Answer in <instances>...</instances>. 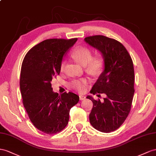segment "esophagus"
<instances>
[{"mask_svg":"<svg viewBox=\"0 0 156 156\" xmlns=\"http://www.w3.org/2000/svg\"><path fill=\"white\" fill-rule=\"evenodd\" d=\"M79 97H80V100H84V99H86V97L84 96V95H79Z\"/></svg>","mask_w":156,"mask_h":156,"instance_id":"34e87169","label":"esophagus"}]
</instances>
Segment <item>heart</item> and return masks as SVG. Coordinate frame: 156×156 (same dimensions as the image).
<instances>
[{
	"label": "heart",
	"mask_w": 156,
	"mask_h": 156,
	"mask_svg": "<svg viewBox=\"0 0 156 156\" xmlns=\"http://www.w3.org/2000/svg\"><path fill=\"white\" fill-rule=\"evenodd\" d=\"M71 57L74 61L80 64L82 66H86V70L92 74H98L102 70L104 66L105 60L101 53H97L92 56L90 48L85 46H78L72 51ZM65 69V62H62L61 70ZM86 80L82 78L76 80L72 82V85L74 89L79 91H83L86 84Z\"/></svg>",
	"instance_id": "b5f03b06"
}]
</instances>
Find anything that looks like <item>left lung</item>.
Instances as JSON below:
<instances>
[{"mask_svg": "<svg viewBox=\"0 0 156 156\" xmlns=\"http://www.w3.org/2000/svg\"><path fill=\"white\" fill-rule=\"evenodd\" d=\"M84 41L100 52L105 60L104 70L90 93L105 94L106 98L101 102L87 96L94 105L90 121L96 130L109 133L119 129L130 113L134 94L133 60L122 44L114 39L94 35Z\"/></svg>", "mask_w": 156, "mask_h": 156, "instance_id": "8db88e82", "label": "left lung"}]
</instances>
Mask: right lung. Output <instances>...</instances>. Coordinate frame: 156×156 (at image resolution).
Returning a JSON list of instances; mask_svg holds the SVG:
<instances>
[{"label": "right lung", "mask_w": 156, "mask_h": 156, "mask_svg": "<svg viewBox=\"0 0 156 156\" xmlns=\"http://www.w3.org/2000/svg\"><path fill=\"white\" fill-rule=\"evenodd\" d=\"M76 41L44 40L27 52L22 62L20 87L23 104L31 122L44 133L56 134L65 129L70 109L79 101L78 95H58L51 87L52 80L61 72L63 56Z\"/></svg>", "instance_id": "1"}]
</instances>
